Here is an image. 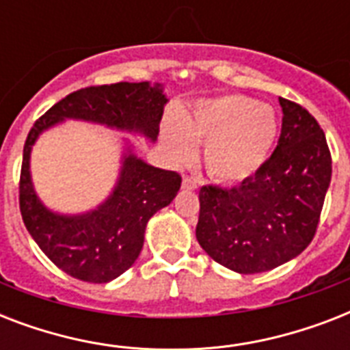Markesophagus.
I'll return each instance as SVG.
<instances>
[{
    "mask_svg": "<svg viewBox=\"0 0 350 350\" xmlns=\"http://www.w3.org/2000/svg\"><path fill=\"white\" fill-rule=\"evenodd\" d=\"M183 189L185 191H196L198 187H200V181L198 180H192V178H183Z\"/></svg>",
    "mask_w": 350,
    "mask_h": 350,
    "instance_id": "1",
    "label": "esophagus"
}]
</instances>
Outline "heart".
Here are the masks:
<instances>
[{"instance_id":"obj_1","label":"heart","mask_w":350,"mask_h":350,"mask_svg":"<svg viewBox=\"0 0 350 350\" xmlns=\"http://www.w3.org/2000/svg\"><path fill=\"white\" fill-rule=\"evenodd\" d=\"M161 137L178 163L194 158L205 145L208 174L224 183H241L265 165L278 137L274 109L241 94L198 101L180 121H169Z\"/></svg>"}]
</instances>
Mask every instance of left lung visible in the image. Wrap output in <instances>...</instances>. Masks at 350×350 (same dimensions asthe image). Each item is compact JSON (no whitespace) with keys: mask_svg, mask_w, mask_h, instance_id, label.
<instances>
[{"mask_svg":"<svg viewBox=\"0 0 350 350\" xmlns=\"http://www.w3.org/2000/svg\"><path fill=\"white\" fill-rule=\"evenodd\" d=\"M276 150L252 178L232 189L202 187L196 238L219 265L258 274L294 260L314 238L331 185L332 163L318 121L280 98Z\"/></svg>","mask_w":350,"mask_h":350,"instance_id":"left-lung-1","label":"left lung"}]
</instances>
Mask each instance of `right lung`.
I'll return each instance as SVG.
<instances>
[{
	"mask_svg": "<svg viewBox=\"0 0 350 350\" xmlns=\"http://www.w3.org/2000/svg\"><path fill=\"white\" fill-rule=\"evenodd\" d=\"M167 103L161 83L121 81L89 87L57 101L30 129L23 148L19 208L32 239L63 272L89 283H109L131 269L143 249L148 219L170 205L181 178L147 163L134 152V143L121 137L120 170L109 196L83 213H57L36 192L30 172L34 145L43 132L67 120L94 123L154 143Z\"/></svg>",
	"mask_w": 350,
	"mask_h": 350,
	"instance_id": "1",
	"label": "right lung"
}]
</instances>
